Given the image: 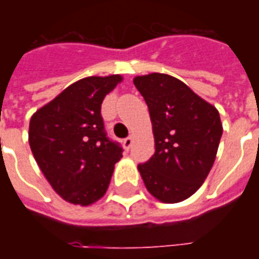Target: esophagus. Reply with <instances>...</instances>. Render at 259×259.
Returning a JSON list of instances; mask_svg holds the SVG:
<instances>
[{
	"instance_id": "1",
	"label": "esophagus",
	"mask_w": 259,
	"mask_h": 259,
	"mask_svg": "<svg viewBox=\"0 0 259 259\" xmlns=\"http://www.w3.org/2000/svg\"><path fill=\"white\" fill-rule=\"evenodd\" d=\"M132 144H133V139H132V137H126V139L123 140V147L126 151H129Z\"/></svg>"
}]
</instances>
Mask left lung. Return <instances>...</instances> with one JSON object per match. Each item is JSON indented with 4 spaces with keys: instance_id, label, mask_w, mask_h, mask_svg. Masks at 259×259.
<instances>
[{
    "instance_id": "8db88e82",
    "label": "left lung",
    "mask_w": 259,
    "mask_h": 259,
    "mask_svg": "<svg viewBox=\"0 0 259 259\" xmlns=\"http://www.w3.org/2000/svg\"><path fill=\"white\" fill-rule=\"evenodd\" d=\"M150 111L155 152L137 168L147 190L168 204L198 190L211 170L222 137L213 105L174 76L150 73L133 80Z\"/></svg>"
}]
</instances>
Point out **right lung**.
Here are the masks:
<instances>
[{
    "instance_id": "add662e5",
    "label": "right lung",
    "mask_w": 259,
    "mask_h": 259,
    "mask_svg": "<svg viewBox=\"0 0 259 259\" xmlns=\"http://www.w3.org/2000/svg\"><path fill=\"white\" fill-rule=\"evenodd\" d=\"M122 76H90L66 87L30 119L29 144L41 172L65 201L90 205L105 194L122 147L104 129L101 104Z\"/></svg>"
}]
</instances>
